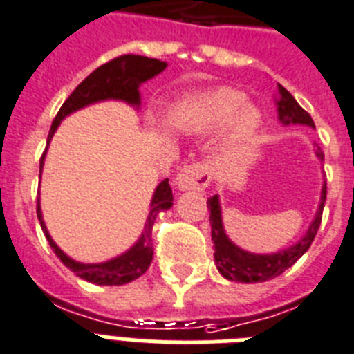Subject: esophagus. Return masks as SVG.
<instances>
[{"instance_id":"34e87169","label":"esophagus","mask_w":354,"mask_h":354,"mask_svg":"<svg viewBox=\"0 0 354 354\" xmlns=\"http://www.w3.org/2000/svg\"><path fill=\"white\" fill-rule=\"evenodd\" d=\"M211 183V171L204 162H192L186 165L177 175V188L186 189H204Z\"/></svg>"}]
</instances>
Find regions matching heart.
<instances>
[{"instance_id": "1", "label": "heart", "mask_w": 354, "mask_h": 354, "mask_svg": "<svg viewBox=\"0 0 354 354\" xmlns=\"http://www.w3.org/2000/svg\"><path fill=\"white\" fill-rule=\"evenodd\" d=\"M243 95L234 89L213 91L202 100L201 118L207 125H220L234 113L229 125V134L232 140H238L241 136L249 134L258 127L259 111L250 104H243Z\"/></svg>"}]
</instances>
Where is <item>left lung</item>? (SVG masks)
<instances>
[{"label":"left lung","instance_id":"obj_1","mask_svg":"<svg viewBox=\"0 0 354 354\" xmlns=\"http://www.w3.org/2000/svg\"><path fill=\"white\" fill-rule=\"evenodd\" d=\"M277 87H279V100H277L276 104L277 113H279V122L283 125L299 123V125L315 127L312 116L295 102L294 96L290 95L283 86ZM317 157L324 159V153L321 152V148H317ZM324 202L326 184L322 186L321 204H319L315 218H313L306 234L295 245L288 247L285 250H279V252H274V254H252V252H247V250L234 245L227 238L225 231H223L218 195L207 198V209L211 211V238H213L214 243V263H216L220 274L225 279L236 281V283H263V281L274 279L279 274H283L312 245L313 238H315L317 231H319V225H321Z\"/></svg>","mask_w":354,"mask_h":354}]
</instances>
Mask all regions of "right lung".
Segmentation results:
<instances>
[{"mask_svg":"<svg viewBox=\"0 0 354 354\" xmlns=\"http://www.w3.org/2000/svg\"><path fill=\"white\" fill-rule=\"evenodd\" d=\"M166 62L157 59H148L143 55H122L116 59L109 60L104 66H100L87 78H84L82 82L75 87V91L69 95L62 107L59 109L55 120L51 123L50 134H48V143H50L51 136L57 131L59 123L64 120L68 114L75 113L78 109L86 107V105L95 104V102H102V100H123L131 105H140V86L161 71H165ZM44 156L42 153L41 162H39V175L42 171V165H44ZM174 204V195H171V188L168 184V179L162 180L153 192L152 204H150V213L145 222V229L141 232L140 240L136 241L131 249L127 250L125 254L118 256L114 259H109L105 263L96 265H86L78 263L69 256H66L62 250L57 247V243L51 240L50 232H48L44 220H42L41 204L37 198V218L41 222L42 232L46 236L48 243L60 258V261L66 265L71 272H75L78 277L95 283V285H125L131 281L138 279L143 276L148 270L153 258V247H152V225L159 211L170 209Z\"/></svg>","mask_w":354,"mask_h":354,"instance_id":"add662e5","label":"right lung"}]
</instances>
